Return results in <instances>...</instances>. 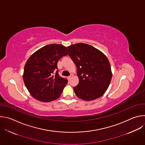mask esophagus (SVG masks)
I'll return each mask as SVG.
<instances>
[{
	"label": "esophagus",
	"instance_id": "esophagus-1",
	"mask_svg": "<svg viewBox=\"0 0 145 145\" xmlns=\"http://www.w3.org/2000/svg\"><path fill=\"white\" fill-rule=\"evenodd\" d=\"M71 77H72V76H69L68 77V79L69 80L71 78Z\"/></svg>",
	"mask_w": 145,
	"mask_h": 145
}]
</instances>
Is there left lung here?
<instances>
[{
  "label": "left lung",
  "instance_id": "8db88e82",
  "mask_svg": "<svg viewBox=\"0 0 145 145\" xmlns=\"http://www.w3.org/2000/svg\"><path fill=\"white\" fill-rule=\"evenodd\" d=\"M67 48L77 67L79 82L73 87L76 96L86 101L103 96L110 86L112 76L106 56L95 47L83 43L71 45Z\"/></svg>",
  "mask_w": 145,
  "mask_h": 145
}]
</instances>
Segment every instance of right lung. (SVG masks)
Returning <instances> with one entry per match:
<instances>
[{
	"mask_svg": "<svg viewBox=\"0 0 145 145\" xmlns=\"http://www.w3.org/2000/svg\"><path fill=\"white\" fill-rule=\"evenodd\" d=\"M68 54L67 47L53 44L40 48L31 55L25 65L23 79L33 97L42 102H50L61 96L68 80L59 76L57 63Z\"/></svg>",
	"mask_w": 145,
	"mask_h": 145,
	"instance_id": "obj_1",
	"label": "right lung"
}]
</instances>
